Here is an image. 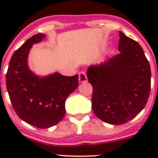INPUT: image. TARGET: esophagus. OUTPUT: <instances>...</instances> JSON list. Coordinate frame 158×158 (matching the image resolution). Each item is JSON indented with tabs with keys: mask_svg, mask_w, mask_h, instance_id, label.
I'll return each instance as SVG.
<instances>
[{
	"mask_svg": "<svg viewBox=\"0 0 158 158\" xmlns=\"http://www.w3.org/2000/svg\"><path fill=\"white\" fill-rule=\"evenodd\" d=\"M87 80H88V79H87L86 74H85V72H84V71L80 72V73H79V82H86Z\"/></svg>",
	"mask_w": 158,
	"mask_h": 158,
	"instance_id": "34e87169",
	"label": "esophagus"
}]
</instances>
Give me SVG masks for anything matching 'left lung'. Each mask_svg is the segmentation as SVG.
<instances>
[{"mask_svg": "<svg viewBox=\"0 0 158 158\" xmlns=\"http://www.w3.org/2000/svg\"><path fill=\"white\" fill-rule=\"evenodd\" d=\"M119 37L120 53L87 70L92 110L111 125H122L138 115L151 90V67L143 49L121 31Z\"/></svg>", "mask_w": 158, "mask_h": 158, "instance_id": "1", "label": "left lung"}]
</instances>
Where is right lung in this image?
Wrapping results in <instances>:
<instances>
[{"mask_svg": "<svg viewBox=\"0 0 158 158\" xmlns=\"http://www.w3.org/2000/svg\"><path fill=\"white\" fill-rule=\"evenodd\" d=\"M33 35L14 52L6 74L9 97L17 115L30 125L48 128L63 120L66 98L79 85L78 75L58 73L40 77L28 67V53L33 44L45 37Z\"/></svg>", "mask_w": 158, "mask_h": 158, "instance_id": "obj_1", "label": "right lung"}]
</instances>
